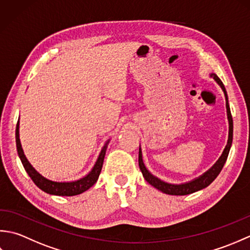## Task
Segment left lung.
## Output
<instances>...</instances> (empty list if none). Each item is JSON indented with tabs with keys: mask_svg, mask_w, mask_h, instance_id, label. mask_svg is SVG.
Returning <instances> with one entry per match:
<instances>
[{
	"mask_svg": "<svg viewBox=\"0 0 250 250\" xmlns=\"http://www.w3.org/2000/svg\"><path fill=\"white\" fill-rule=\"evenodd\" d=\"M210 76L213 77L215 81L218 83L219 86L221 87V89L224 90L225 92V97H226V101H227V114H228V119H229V140H228V144L225 148L224 152H222L221 157L219 158V160L217 161L214 167L209 168L208 171L206 173H204L202 176H200L199 178H196L192 182L186 183V184H182V185H172V184H167L164 183L162 180H160L159 178H157L156 176H153L148 169L146 168L145 164L143 163V158H142V151L140 148L139 151V166L141 171L143 173V176L146 179L147 183H149L153 187L157 188L158 190L162 191V192L167 193V194H172V195H186V194H190L193 193L195 191H199L201 189H203L207 186L210 185L211 183L214 182L215 178L218 176L219 173L221 172L222 167H224L225 163L227 161L228 155H229L230 148L232 145V139H233V120H232V115H231V110H230V106L229 103H228V94L226 91V88L224 86V83L220 81V78L216 75V74H210Z\"/></svg>",
	"mask_w": 250,
	"mask_h": 250,
	"instance_id": "left-lung-1",
	"label": "left lung"
}]
</instances>
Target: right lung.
<instances>
[{
  "label": "right lung",
  "mask_w": 250,
  "mask_h": 250,
  "mask_svg": "<svg viewBox=\"0 0 250 250\" xmlns=\"http://www.w3.org/2000/svg\"><path fill=\"white\" fill-rule=\"evenodd\" d=\"M108 142L106 143L105 146L103 147V149L101 150L100 156L98 158L97 162H95L93 168L91 169L87 176H84L83 178L76 180V182H71V183H57V182H52V180L47 179L45 177L42 176L40 173H37L33 167L29 163L28 159L25 158L22 147H21L20 144V140H19V120L17 122V126H16V145H17V151L21 162H22V166L24 169L28 173L31 179L33 180V183L39 187L41 190H43L44 192L49 193V194H54V195H62V196H72V195H77L81 194L84 191L88 190L90 187L97 183V180L99 178V175L101 173V169H102L103 167V161H104V157H105V151H106V147H107Z\"/></svg>",
  "instance_id": "right-lung-1"
}]
</instances>
